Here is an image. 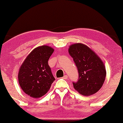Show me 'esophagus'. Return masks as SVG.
<instances>
[{
	"mask_svg": "<svg viewBox=\"0 0 123 123\" xmlns=\"http://www.w3.org/2000/svg\"><path fill=\"white\" fill-rule=\"evenodd\" d=\"M67 78H68V76L66 75H65L63 77H62V79H63L65 80H66Z\"/></svg>",
	"mask_w": 123,
	"mask_h": 123,
	"instance_id": "34e87169",
	"label": "esophagus"
}]
</instances>
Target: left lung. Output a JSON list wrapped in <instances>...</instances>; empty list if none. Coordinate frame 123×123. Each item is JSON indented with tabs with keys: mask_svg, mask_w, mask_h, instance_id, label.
Wrapping results in <instances>:
<instances>
[{
	"mask_svg": "<svg viewBox=\"0 0 123 123\" xmlns=\"http://www.w3.org/2000/svg\"><path fill=\"white\" fill-rule=\"evenodd\" d=\"M68 52L79 74L77 81L72 82L74 87L82 95L95 94L101 89L106 77L103 61L90 48L81 43L71 45Z\"/></svg>",
	"mask_w": 123,
	"mask_h": 123,
	"instance_id": "8db88e82",
	"label": "left lung"
}]
</instances>
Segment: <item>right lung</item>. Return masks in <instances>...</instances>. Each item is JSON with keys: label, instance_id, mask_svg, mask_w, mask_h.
Returning a JSON list of instances; mask_svg holds the SVG:
<instances>
[{"label": "right lung", "instance_id": "add662e5", "mask_svg": "<svg viewBox=\"0 0 123 123\" xmlns=\"http://www.w3.org/2000/svg\"><path fill=\"white\" fill-rule=\"evenodd\" d=\"M54 49L47 46L36 48L20 67L18 81L22 89L28 95L39 98L44 95L55 80L48 61Z\"/></svg>", "mask_w": 123, "mask_h": 123}]
</instances>
